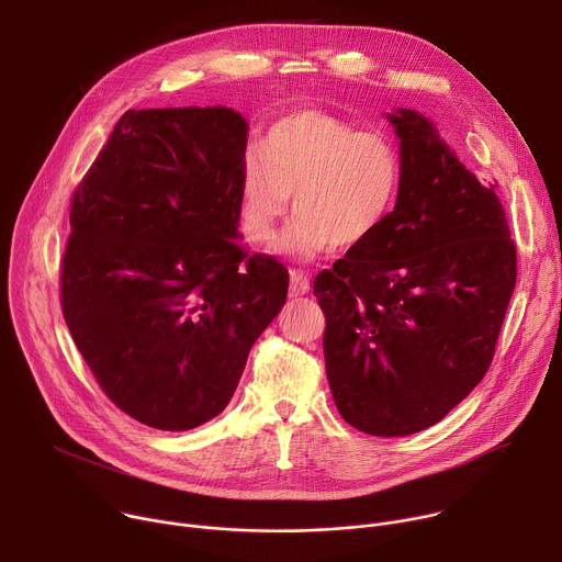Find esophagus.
I'll return each instance as SVG.
<instances>
[{
  "label": "esophagus",
  "instance_id": "34e87169",
  "mask_svg": "<svg viewBox=\"0 0 562 562\" xmlns=\"http://www.w3.org/2000/svg\"><path fill=\"white\" fill-rule=\"evenodd\" d=\"M289 280H291V282H289V293H291V295H304V293H308L311 282H308V276H306L304 271L291 269Z\"/></svg>",
  "mask_w": 562,
  "mask_h": 562
}]
</instances>
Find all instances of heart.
<instances>
[{"label": "heart", "instance_id": "1", "mask_svg": "<svg viewBox=\"0 0 562 562\" xmlns=\"http://www.w3.org/2000/svg\"><path fill=\"white\" fill-rule=\"evenodd\" d=\"M247 153L237 187V217L247 239L265 245L297 211L280 251L313 258L360 247L391 217L403 189V153L384 131H360L319 109H293L269 124Z\"/></svg>", "mask_w": 562, "mask_h": 562}]
</instances>
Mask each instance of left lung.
<instances>
[{
  "mask_svg": "<svg viewBox=\"0 0 562 562\" xmlns=\"http://www.w3.org/2000/svg\"><path fill=\"white\" fill-rule=\"evenodd\" d=\"M403 189L389 222L315 276L327 380L340 416L393 438L440 423L487 373L516 286V245L494 187L480 184L409 109Z\"/></svg>",
  "mask_w": 562,
  "mask_h": 562,
  "instance_id": "1",
  "label": "left lung"
}]
</instances>
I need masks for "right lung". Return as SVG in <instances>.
I'll use <instances>...</instances> for the list:
<instances>
[{"mask_svg": "<svg viewBox=\"0 0 562 562\" xmlns=\"http://www.w3.org/2000/svg\"><path fill=\"white\" fill-rule=\"evenodd\" d=\"M245 117L126 111L72 193L59 289L75 347L111 403L187 431L233 397L289 271L237 243Z\"/></svg>", "mask_w": 562, "mask_h": 562, "instance_id": "right-lung-1", "label": "right lung"}]
</instances>
